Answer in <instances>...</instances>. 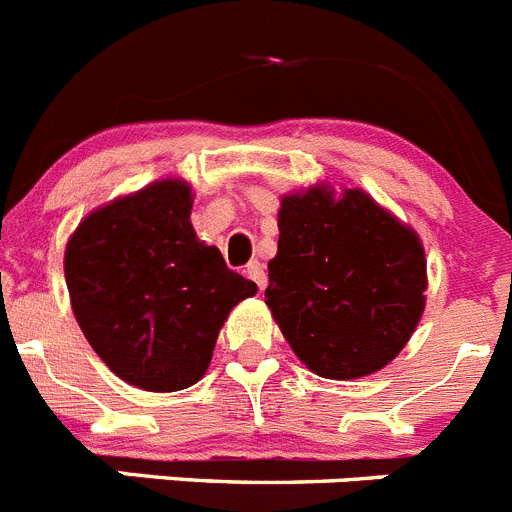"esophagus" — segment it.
Returning <instances> with one entry per match:
<instances>
[{"label": "esophagus", "mask_w": 512, "mask_h": 512, "mask_svg": "<svg viewBox=\"0 0 512 512\" xmlns=\"http://www.w3.org/2000/svg\"><path fill=\"white\" fill-rule=\"evenodd\" d=\"M246 274H248V279H253V282L259 284V289L266 287V271L259 261H251V264L246 266Z\"/></svg>", "instance_id": "obj_1"}]
</instances>
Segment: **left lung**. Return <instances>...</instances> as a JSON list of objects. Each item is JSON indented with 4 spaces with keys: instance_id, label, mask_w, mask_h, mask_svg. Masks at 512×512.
I'll return each mask as SVG.
<instances>
[{
    "instance_id": "left-lung-1",
    "label": "left lung",
    "mask_w": 512,
    "mask_h": 512,
    "mask_svg": "<svg viewBox=\"0 0 512 512\" xmlns=\"http://www.w3.org/2000/svg\"><path fill=\"white\" fill-rule=\"evenodd\" d=\"M266 305L297 359L361 379L400 354L425 310L420 235L364 189L318 182L279 202Z\"/></svg>"
}]
</instances>
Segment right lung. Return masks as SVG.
<instances>
[{"label":"right lung","mask_w":512,"mask_h":512,"mask_svg":"<svg viewBox=\"0 0 512 512\" xmlns=\"http://www.w3.org/2000/svg\"><path fill=\"white\" fill-rule=\"evenodd\" d=\"M192 202L184 179H158L89 212L63 253L81 333L110 372L146 392L200 382L230 310L259 292L197 238Z\"/></svg>","instance_id":"1"}]
</instances>
